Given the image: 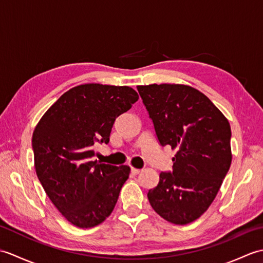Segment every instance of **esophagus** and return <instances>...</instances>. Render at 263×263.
<instances>
[{
    "mask_svg": "<svg viewBox=\"0 0 263 263\" xmlns=\"http://www.w3.org/2000/svg\"><path fill=\"white\" fill-rule=\"evenodd\" d=\"M131 172H132V174H139V173H140V170L135 168V167H131Z\"/></svg>",
    "mask_w": 263,
    "mask_h": 263,
    "instance_id": "34e87169",
    "label": "esophagus"
}]
</instances>
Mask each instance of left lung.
<instances>
[{
  "mask_svg": "<svg viewBox=\"0 0 263 263\" xmlns=\"http://www.w3.org/2000/svg\"><path fill=\"white\" fill-rule=\"evenodd\" d=\"M160 146L176 149L172 172L148 191L153 209L176 225L209 208L232 163L231 125L211 100L184 85L138 86Z\"/></svg>",
  "mask_w": 263,
  "mask_h": 263,
  "instance_id": "left-lung-1",
  "label": "left lung"
}]
</instances>
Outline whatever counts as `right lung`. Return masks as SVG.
Returning a JSON list of instances; mask_svg holds the SVG:
<instances>
[{"mask_svg":"<svg viewBox=\"0 0 263 263\" xmlns=\"http://www.w3.org/2000/svg\"><path fill=\"white\" fill-rule=\"evenodd\" d=\"M138 99V92L126 86H78L49 107L32 133L38 180L77 227L97 226L114 209L130 167L92 160L93 146L109 142L116 117Z\"/></svg>","mask_w":263,"mask_h":263,"instance_id":"right-lung-1","label":"right lung"}]
</instances>
